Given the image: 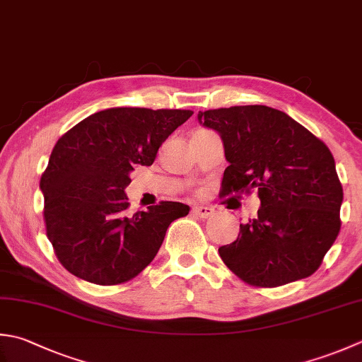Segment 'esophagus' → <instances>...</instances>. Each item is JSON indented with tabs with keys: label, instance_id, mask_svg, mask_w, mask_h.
I'll return each instance as SVG.
<instances>
[{
	"label": "esophagus",
	"instance_id": "esophagus-1",
	"mask_svg": "<svg viewBox=\"0 0 362 362\" xmlns=\"http://www.w3.org/2000/svg\"><path fill=\"white\" fill-rule=\"evenodd\" d=\"M193 214H196L197 216H201V218H210L211 215L215 214V210L211 207H207V205H194Z\"/></svg>",
	"mask_w": 362,
	"mask_h": 362
}]
</instances>
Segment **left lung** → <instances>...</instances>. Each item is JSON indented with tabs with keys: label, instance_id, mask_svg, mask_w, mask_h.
Masks as SVG:
<instances>
[{
	"label": "left lung",
	"instance_id": "1",
	"mask_svg": "<svg viewBox=\"0 0 362 362\" xmlns=\"http://www.w3.org/2000/svg\"><path fill=\"white\" fill-rule=\"evenodd\" d=\"M223 141V194L256 189L257 216L240 224L219 256L245 282L278 287L320 267L341 229L342 185L327 144L284 111L265 105L199 111Z\"/></svg>",
	"mask_w": 362,
	"mask_h": 362
}]
</instances>
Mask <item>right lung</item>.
Here are the masks:
<instances>
[{
  "instance_id": "add662e5",
  "label": "right lung",
  "mask_w": 362,
  "mask_h": 362,
  "mask_svg": "<svg viewBox=\"0 0 362 362\" xmlns=\"http://www.w3.org/2000/svg\"><path fill=\"white\" fill-rule=\"evenodd\" d=\"M193 115L189 110L108 108L83 119L56 143L40 179L47 237L76 278L115 286L157 256L182 202H160L127 215L134 166H151L160 146Z\"/></svg>"
}]
</instances>
